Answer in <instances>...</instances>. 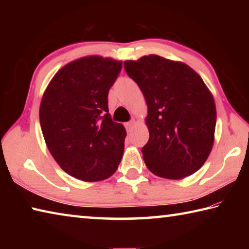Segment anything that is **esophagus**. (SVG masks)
Returning <instances> with one entry per match:
<instances>
[{
    "instance_id": "obj_1",
    "label": "esophagus",
    "mask_w": 249,
    "mask_h": 249,
    "mask_svg": "<svg viewBox=\"0 0 249 249\" xmlns=\"http://www.w3.org/2000/svg\"><path fill=\"white\" fill-rule=\"evenodd\" d=\"M135 125H136V122H135V120H132V121H129L128 123L125 124V127L128 130V132H130V130H133V128L135 127Z\"/></svg>"
}]
</instances>
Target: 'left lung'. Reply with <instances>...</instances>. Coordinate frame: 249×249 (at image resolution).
<instances>
[{
	"mask_svg": "<svg viewBox=\"0 0 249 249\" xmlns=\"http://www.w3.org/2000/svg\"><path fill=\"white\" fill-rule=\"evenodd\" d=\"M146 100L149 140L142 157L154 175L182 179L195 174L212 150L216 108L203 80L183 62L149 54L124 62Z\"/></svg>",
	"mask_w": 249,
	"mask_h": 249,
	"instance_id": "obj_1",
	"label": "left lung"
}]
</instances>
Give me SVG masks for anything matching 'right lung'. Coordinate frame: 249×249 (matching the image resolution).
<instances>
[{
	"label": "right lung",
	"instance_id": "right-lung-1",
	"mask_svg": "<svg viewBox=\"0 0 249 249\" xmlns=\"http://www.w3.org/2000/svg\"><path fill=\"white\" fill-rule=\"evenodd\" d=\"M121 70L114 59L80 58L54 74L41 99L46 145L61 169L79 180L108 178L123 157L126 130L112 121L107 105Z\"/></svg>",
	"mask_w": 249,
	"mask_h": 249
}]
</instances>
